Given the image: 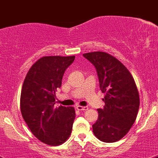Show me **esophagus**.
Listing matches in <instances>:
<instances>
[{
    "mask_svg": "<svg viewBox=\"0 0 158 158\" xmlns=\"http://www.w3.org/2000/svg\"><path fill=\"white\" fill-rule=\"evenodd\" d=\"M76 109L78 110H86L88 109V107H86V106H76Z\"/></svg>",
    "mask_w": 158,
    "mask_h": 158,
    "instance_id": "esophagus-1",
    "label": "esophagus"
}]
</instances>
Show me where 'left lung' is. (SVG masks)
<instances>
[{"instance_id":"obj_1","label":"left lung","mask_w":158,"mask_h":158,"mask_svg":"<svg viewBox=\"0 0 158 158\" xmlns=\"http://www.w3.org/2000/svg\"><path fill=\"white\" fill-rule=\"evenodd\" d=\"M97 72L100 88L105 94L103 109L93 132L102 142L114 143L123 138L135 122L139 107V96L129 71L112 55L101 51L83 54Z\"/></svg>"}]
</instances>
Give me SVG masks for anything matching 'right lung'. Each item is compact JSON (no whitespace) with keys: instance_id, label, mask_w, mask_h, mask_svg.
I'll return each instance as SVG.
<instances>
[{"instance_id":"right-lung-1","label":"right lung","mask_w":158,"mask_h":158,"mask_svg":"<svg viewBox=\"0 0 158 158\" xmlns=\"http://www.w3.org/2000/svg\"><path fill=\"white\" fill-rule=\"evenodd\" d=\"M75 56H47L29 69L22 88L20 109L23 119L39 140L50 146L64 143L76 118L73 107H55V92Z\"/></svg>"}]
</instances>
